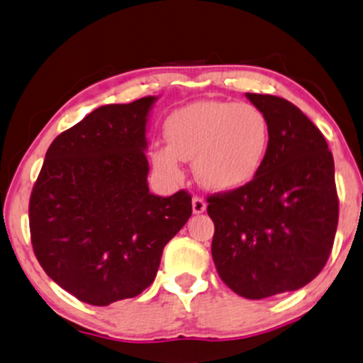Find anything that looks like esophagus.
I'll return each instance as SVG.
<instances>
[{
  "label": "esophagus",
  "instance_id": "1",
  "mask_svg": "<svg viewBox=\"0 0 363 363\" xmlns=\"http://www.w3.org/2000/svg\"><path fill=\"white\" fill-rule=\"evenodd\" d=\"M193 213H203L206 210V203H205V200H203V198H198V196H194L193 198Z\"/></svg>",
  "mask_w": 363,
  "mask_h": 363
}]
</instances>
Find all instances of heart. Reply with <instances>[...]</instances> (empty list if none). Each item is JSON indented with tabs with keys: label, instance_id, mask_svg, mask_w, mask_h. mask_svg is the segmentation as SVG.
<instances>
[{
	"label": "heart",
	"instance_id": "1",
	"mask_svg": "<svg viewBox=\"0 0 363 363\" xmlns=\"http://www.w3.org/2000/svg\"><path fill=\"white\" fill-rule=\"evenodd\" d=\"M167 145L151 151L167 177L181 175V160H193L196 181L206 189L234 191L252 182L264 165L270 129L252 103L201 99L174 110L163 123Z\"/></svg>",
	"mask_w": 363,
	"mask_h": 363
}]
</instances>
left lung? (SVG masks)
Wrapping results in <instances>:
<instances>
[{"label":"left lung","instance_id":"1","mask_svg":"<svg viewBox=\"0 0 363 363\" xmlns=\"http://www.w3.org/2000/svg\"><path fill=\"white\" fill-rule=\"evenodd\" d=\"M270 138L252 182L208 200L212 257L222 281L248 300L296 291L318 276L336 236L334 160L313 122L284 98L246 93Z\"/></svg>","mask_w":363,"mask_h":363}]
</instances>
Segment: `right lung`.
I'll list each match as a JSON object with an SVG mask.
<instances>
[{
    "label": "right lung",
    "instance_id": "obj_1",
    "mask_svg": "<svg viewBox=\"0 0 363 363\" xmlns=\"http://www.w3.org/2000/svg\"><path fill=\"white\" fill-rule=\"evenodd\" d=\"M157 99L91 111L51 143L33 188L35 258L84 303L106 306L145 291L165 245L193 213L186 191L150 193L146 123Z\"/></svg>",
    "mask_w": 363,
    "mask_h": 363
}]
</instances>
